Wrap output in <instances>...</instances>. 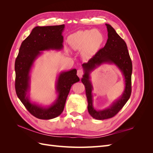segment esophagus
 <instances>
[{"label":"esophagus","instance_id":"obj_1","mask_svg":"<svg viewBox=\"0 0 153 153\" xmlns=\"http://www.w3.org/2000/svg\"><path fill=\"white\" fill-rule=\"evenodd\" d=\"M83 75H84V70H83L82 69H78L77 71V75L78 76V77L81 78L83 76Z\"/></svg>","mask_w":153,"mask_h":153}]
</instances>
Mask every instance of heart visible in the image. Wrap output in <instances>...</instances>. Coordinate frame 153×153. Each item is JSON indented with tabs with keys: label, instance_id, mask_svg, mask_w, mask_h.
Returning <instances> with one entry per match:
<instances>
[{
	"label": "heart",
	"instance_id": "heart-1",
	"mask_svg": "<svg viewBox=\"0 0 153 153\" xmlns=\"http://www.w3.org/2000/svg\"><path fill=\"white\" fill-rule=\"evenodd\" d=\"M102 32L98 29L79 30L68 37V43L75 50H83L85 55L94 54L104 42ZM69 52V50L66 49Z\"/></svg>",
	"mask_w": 153,
	"mask_h": 153
}]
</instances>
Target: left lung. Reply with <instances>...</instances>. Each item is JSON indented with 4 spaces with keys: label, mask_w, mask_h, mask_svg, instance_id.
<instances>
[{
    "label": "left lung",
    "mask_w": 153,
    "mask_h": 153,
    "mask_svg": "<svg viewBox=\"0 0 153 153\" xmlns=\"http://www.w3.org/2000/svg\"><path fill=\"white\" fill-rule=\"evenodd\" d=\"M105 25L108 31V39L105 46L89 61L82 64L84 74L81 80L85 88L88 112L92 117L98 120L109 119L116 115L126 103L131 92L132 62L127 45L112 26L107 24ZM103 63L115 64L123 74L125 85L123 94L119 99L114 101L109 108L98 111L93 106L91 94L93 87L90 80V74L94 68Z\"/></svg>",
    "instance_id": "8db88e82"
}]
</instances>
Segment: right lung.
Returning <instances> with one entry per match:
<instances>
[{
  "instance_id": "1",
  "label": "right lung",
  "mask_w": 153,
  "mask_h": 153,
  "mask_svg": "<svg viewBox=\"0 0 153 153\" xmlns=\"http://www.w3.org/2000/svg\"><path fill=\"white\" fill-rule=\"evenodd\" d=\"M64 27L63 24L34 27L22 43L15 61V90L18 98L32 115L40 119H52L61 115L71 87L80 81L76 69L62 71L59 75L55 85L57 98L52 105L45 107L32 103L30 100L29 92L32 67L36 60L42 54L41 51L62 49V33Z\"/></svg>"
}]
</instances>
